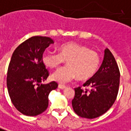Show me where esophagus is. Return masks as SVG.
<instances>
[{
    "label": "esophagus",
    "mask_w": 131,
    "mask_h": 131,
    "mask_svg": "<svg viewBox=\"0 0 131 131\" xmlns=\"http://www.w3.org/2000/svg\"><path fill=\"white\" fill-rule=\"evenodd\" d=\"M58 88H59V89H62V90H63V89H65L66 86L65 85H63V84H59Z\"/></svg>",
    "instance_id": "34e87169"
}]
</instances>
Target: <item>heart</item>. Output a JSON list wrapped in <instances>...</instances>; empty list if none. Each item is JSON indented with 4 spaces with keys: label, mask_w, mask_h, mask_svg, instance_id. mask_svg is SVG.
I'll use <instances>...</instances> for the list:
<instances>
[{
    "label": "heart",
    "mask_w": 131,
    "mask_h": 131,
    "mask_svg": "<svg viewBox=\"0 0 131 131\" xmlns=\"http://www.w3.org/2000/svg\"><path fill=\"white\" fill-rule=\"evenodd\" d=\"M59 53L45 52L41 57L46 67L54 69L67 60V66L55 71L51 79L65 84L78 77L80 80L92 77L99 68L100 58L96 51L75 42H67L60 45Z\"/></svg>",
    "instance_id": "heart-1"
}]
</instances>
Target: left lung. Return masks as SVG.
<instances>
[{"mask_svg":"<svg viewBox=\"0 0 131 131\" xmlns=\"http://www.w3.org/2000/svg\"><path fill=\"white\" fill-rule=\"evenodd\" d=\"M104 58L98 71L88 80L83 90L74 88L72 101L74 111L82 118L92 119L106 113L115 103L120 84V72L113 54L108 49L104 51Z\"/></svg>","mask_w":131,"mask_h":131,"instance_id":"left-lung-1","label":"left lung"}]
</instances>
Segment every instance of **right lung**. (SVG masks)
I'll list each match as a JSON object with an SVG mask.
<instances>
[{
	"mask_svg": "<svg viewBox=\"0 0 131 131\" xmlns=\"http://www.w3.org/2000/svg\"><path fill=\"white\" fill-rule=\"evenodd\" d=\"M54 40L33 36L13 51L7 73V88L13 105L22 114L36 116L47 110L50 92L57 89L56 82L43 84L49 72L41 57Z\"/></svg>",
	"mask_w": 131,
	"mask_h": 131,
	"instance_id": "1",
	"label": "right lung"
}]
</instances>
